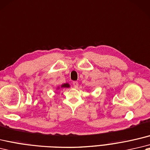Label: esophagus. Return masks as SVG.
Listing matches in <instances>:
<instances>
[{
	"label": "esophagus",
	"mask_w": 150,
	"mask_h": 150,
	"mask_svg": "<svg viewBox=\"0 0 150 150\" xmlns=\"http://www.w3.org/2000/svg\"><path fill=\"white\" fill-rule=\"evenodd\" d=\"M73 85H74V87L75 88H77L78 86H79V83H78V82L75 81V82H73Z\"/></svg>",
	"instance_id": "1"
}]
</instances>
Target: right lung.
<instances>
[{
  "mask_svg": "<svg viewBox=\"0 0 150 150\" xmlns=\"http://www.w3.org/2000/svg\"><path fill=\"white\" fill-rule=\"evenodd\" d=\"M69 88H70V85H69L68 83H62L61 86H58L57 88V90L60 89Z\"/></svg>",
  "mask_w": 150,
  "mask_h": 150,
  "instance_id": "obj_1",
  "label": "right lung"
}]
</instances>
